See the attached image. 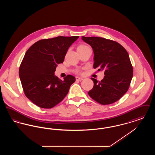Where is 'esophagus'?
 <instances>
[{
    "label": "esophagus",
    "mask_w": 155,
    "mask_h": 155,
    "mask_svg": "<svg viewBox=\"0 0 155 155\" xmlns=\"http://www.w3.org/2000/svg\"><path fill=\"white\" fill-rule=\"evenodd\" d=\"M75 79H76V80H77V81H82V80H83V78H81V77H76Z\"/></svg>",
    "instance_id": "34e87169"
}]
</instances>
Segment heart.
<instances>
[{
    "label": "heart",
    "instance_id": "1",
    "mask_svg": "<svg viewBox=\"0 0 155 155\" xmlns=\"http://www.w3.org/2000/svg\"><path fill=\"white\" fill-rule=\"evenodd\" d=\"M88 46H87V45H79L78 46V48H77V49H85V48H88ZM77 73H79V71H77Z\"/></svg>",
    "mask_w": 155,
    "mask_h": 155
}]
</instances>
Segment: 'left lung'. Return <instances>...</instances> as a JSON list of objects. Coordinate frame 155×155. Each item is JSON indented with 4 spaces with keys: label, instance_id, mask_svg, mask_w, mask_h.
<instances>
[{
    "label": "left lung",
    "instance_id": "8db88e82",
    "mask_svg": "<svg viewBox=\"0 0 155 155\" xmlns=\"http://www.w3.org/2000/svg\"><path fill=\"white\" fill-rule=\"evenodd\" d=\"M94 51V68L104 71L103 80L94 81L88 92L91 97L101 104H109L119 100L129 88L133 68L128 52L116 41L101 37H82Z\"/></svg>",
    "mask_w": 155,
    "mask_h": 155
}]
</instances>
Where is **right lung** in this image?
Masks as SVG:
<instances>
[{"label": "right lung", "instance_id": "add662e5", "mask_svg": "<svg viewBox=\"0 0 155 155\" xmlns=\"http://www.w3.org/2000/svg\"><path fill=\"white\" fill-rule=\"evenodd\" d=\"M79 36L58 37L37 41L25 53L19 68L24 94L37 106L51 109L66 96L75 78L64 80L54 75L58 64L64 61L70 46Z\"/></svg>", "mask_w": 155, "mask_h": 155}]
</instances>
